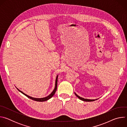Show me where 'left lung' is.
<instances>
[{
	"label": "left lung",
	"instance_id": "1",
	"mask_svg": "<svg viewBox=\"0 0 127 127\" xmlns=\"http://www.w3.org/2000/svg\"><path fill=\"white\" fill-rule=\"evenodd\" d=\"M75 95H76V96L78 98H79L80 99H81V100H83V101H95V99H88L83 98L81 97H80L79 96H78V95L77 94H76L75 93Z\"/></svg>",
	"mask_w": 127,
	"mask_h": 127
}]
</instances>
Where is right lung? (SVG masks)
<instances>
[{"label": "right lung", "instance_id": "1", "mask_svg": "<svg viewBox=\"0 0 127 127\" xmlns=\"http://www.w3.org/2000/svg\"><path fill=\"white\" fill-rule=\"evenodd\" d=\"M57 81H58V75L57 76V77H56V82H55V88H54V90L53 91V92L49 95H48V96H47V97H44V98H33V97H31V96H29V95H27L26 94H24L23 92H22V91H21L20 90H19V89L18 88H17V90H19V92H20L21 93H22L23 94H24L25 95H26V96H27L28 98H30V99H32V100H35V101H46V100H48V99H49L50 98H51L54 95H55V93H56V90H57Z\"/></svg>", "mask_w": 127, "mask_h": 127}]
</instances>
